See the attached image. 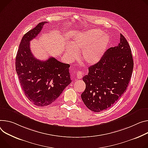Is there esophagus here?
<instances>
[{"label":"esophagus","mask_w":148,"mask_h":148,"mask_svg":"<svg viewBox=\"0 0 148 148\" xmlns=\"http://www.w3.org/2000/svg\"><path fill=\"white\" fill-rule=\"evenodd\" d=\"M83 75H84V73H83L82 71H78L77 72V78L78 79H81L83 77Z\"/></svg>","instance_id":"34e87169"}]
</instances>
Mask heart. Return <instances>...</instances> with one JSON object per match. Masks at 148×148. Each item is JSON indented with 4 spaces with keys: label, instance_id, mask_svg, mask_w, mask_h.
<instances>
[{
    "label": "heart",
    "instance_id": "heart-1",
    "mask_svg": "<svg viewBox=\"0 0 148 148\" xmlns=\"http://www.w3.org/2000/svg\"><path fill=\"white\" fill-rule=\"evenodd\" d=\"M110 38L99 29H93L79 34L74 37L71 45L66 47V55L70 60H74L77 51H81L79 57L87 65L97 63L109 46Z\"/></svg>",
    "mask_w": 148,
    "mask_h": 148
}]
</instances>
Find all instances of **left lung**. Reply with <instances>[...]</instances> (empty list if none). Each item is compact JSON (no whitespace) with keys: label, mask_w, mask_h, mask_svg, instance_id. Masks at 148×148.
<instances>
[{"label":"left lung","mask_w":148,"mask_h":148,"mask_svg":"<svg viewBox=\"0 0 148 148\" xmlns=\"http://www.w3.org/2000/svg\"><path fill=\"white\" fill-rule=\"evenodd\" d=\"M131 49L120 34V43L107 49L100 60L88 68L83 80V101L90 110L100 112L111 107L126 91L133 69Z\"/></svg>","instance_id":"1"}]
</instances>
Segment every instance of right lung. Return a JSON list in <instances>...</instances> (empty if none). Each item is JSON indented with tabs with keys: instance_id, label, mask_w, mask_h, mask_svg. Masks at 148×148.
<instances>
[{
	"instance_id": "right-lung-1",
	"label": "right lung",
	"mask_w": 148,
	"mask_h": 148,
	"mask_svg": "<svg viewBox=\"0 0 148 148\" xmlns=\"http://www.w3.org/2000/svg\"><path fill=\"white\" fill-rule=\"evenodd\" d=\"M47 22L39 23L22 38L16 57V71L25 96L35 105L48 106L61 95L71 83L70 64L50 57L41 61L34 57L30 41L41 31Z\"/></svg>"
}]
</instances>
